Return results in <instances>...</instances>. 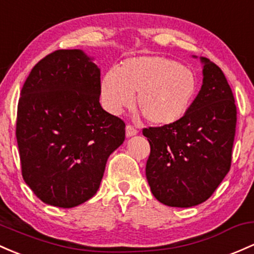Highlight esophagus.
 Listing matches in <instances>:
<instances>
[{
    "instance_id": "obj_1",
    "label": "esophagus",
    "mask_w": 254,
    "mask_h": 254,
    "mask_svg": "<svg viewBox=\"0 0 254 254\" xmlns=\"http://www.w3.org/2000/svg\"><path fill=\"white\" fill-rule=\"evenodd\" d=\"M127 137H132V136L137 135V130L135 129V127H131V125H127Z\"/></svg>"
}]
</instances>
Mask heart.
<instances>
[{
	"mask_svg": "<svg viewBox=\"0 0 254 254\" xmlns=\"http://www.w3.org/2000/svg\"><path fill=\"white\" fill-rule=\"evenodd\" d=\"M197 80L194 71L176 60L158 55L127 59L116 72H107L101 80L105 108L119 114L136 105L154 125L180 121L194 101Z\"/></svg>",
	"mask_w": 254,
	"mask_h": 254,
	"instance_id": "1",
	"label": "heart"
}]
</instances>
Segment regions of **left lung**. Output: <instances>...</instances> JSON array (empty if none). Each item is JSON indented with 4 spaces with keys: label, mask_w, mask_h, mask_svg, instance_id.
I'll return each instance as SVG.
<instances>
[{
    "label": "left lung",
    "mask_w": 254,
    "mask_h": 254,
    "mask_svg": "<svg viewBox=\"0 0 254 254\" xmlns=\"http://www.w3.org/2000/svg\"><path fill=\"white\" fill-rule=\"evenodd\" d=\"M200 60L202 85L188 112L172 124L142 131L150 144L146 165L150 190L171 207L206 201L231 165L236 127L233 91L216 64Z\"/></svg>",
    "instance_id": "8db88e82"
}]
</instances>
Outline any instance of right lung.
Returning <instances> with one entry per match:
<instances>
[{
  "instance_id": "add662e5",
  "label": "right lung",
  "mask_w": 254,
  "mask_h": 254,
  "mask_svg": "<svg viewBox=\"0 0 254 254\" xmlns=\"http://www.w3.org/2000/svg\"><path fill=\"white\" fill-rule=\"evenodd\" d=\"M100 68L80 49L38 61L25 80L16 141L26 185L44 204L78 206L96 194L125 123L100 105Z\"/></svg>"
}]
</instances>
